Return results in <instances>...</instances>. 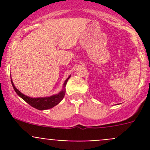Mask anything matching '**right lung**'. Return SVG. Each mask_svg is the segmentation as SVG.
<instances>
[{
    "label": "right lung",
    "instance_id": "add662e5",
    "mask_svg": "<svg viewBox=\"0 0 150 150\" xmlns=\"http://www.w3.org/2000/svg\"><path fill=\"white\" fill-rule=\"evenodd\" d=\"M70 78V76L66 80L65 82L64 83V88L66 86L67 83L68 79ZM11 84L13 86V89L16 91V93L20 96L21 98L24 99L27 103H28L30 105H31L32 107H35V108L38 109V110H48V109L52 108L53 107L56 106L57 104H58L61 102L62 100L64 98V94H65V90L64 88L62 91L60 93H59L58 94L54 95V96H49V97H43V98H30L29 96H25L23 93H21L18 89L16 88V87L13 85V82L11 81Z\"/></svg>",
    "mask_w": 150,
    "mask_h": 150
}]
</instances>
